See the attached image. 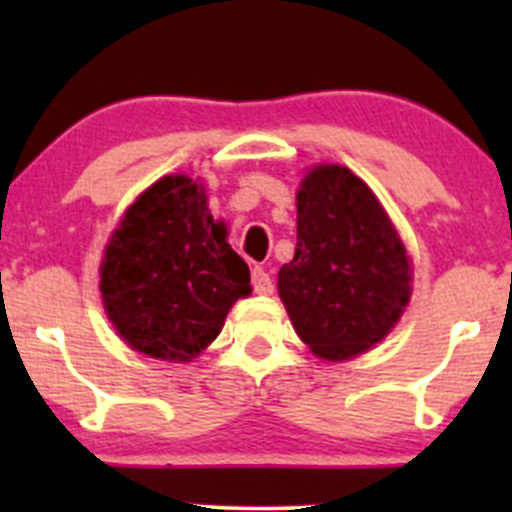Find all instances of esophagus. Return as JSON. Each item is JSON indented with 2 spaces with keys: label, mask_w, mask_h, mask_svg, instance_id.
Listing matches in <instances>:
<instances>
[{
  "label": "esophagus",
  "mask_w": 512,
  "mask_h": 512,
  "mask_svg": "<svg viewBox=\"0 0 512 512\" xmlns=\"http://www.w3.org/2000/svg\"><path fill=\"white\" fill-rule=\"evenodd\" d=\"M252 287H255L257 294H270L272 287H275L272 285L270 272L262 270V267H255V270H252Z\"/></svg>",
  "instance_id": "obj_1"
}]
</instances>
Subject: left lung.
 Returning <instances> with one entry per match:
<instances>
[{"label":"left lung","instance_id":"1","mask_svg":"<svg viewBox=\"0 0 512 512\" xmlns=\"http://www.w3.org/2000/svg\"><path fill=\"white\" fill-rule=\"evenodd\" d=\"M299 339L342 361L394 329L411 294L409 257L369 185L317 165L297 193L294 260L277 277Z\"/></svg>","mask_w":512,"mask_h":512}]
</instances>
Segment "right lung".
<instances>
[{"label": "right lung", "mask_w": 512, "mask_h": 512, "mask_svg": "<svg viewBox=\"0 0 512 512\" xmlns=\"http://www.w3.org/2000/svg\"><path fill=\"white\" fill-rule=\"evenodd\" d=\"M250 267L225 240L203 185L165 175L128 208L101 262L108 319L136 352L190 361L213 342Z\"/></svg>", "instance_id": "right-lung-1"}]
</instances>
